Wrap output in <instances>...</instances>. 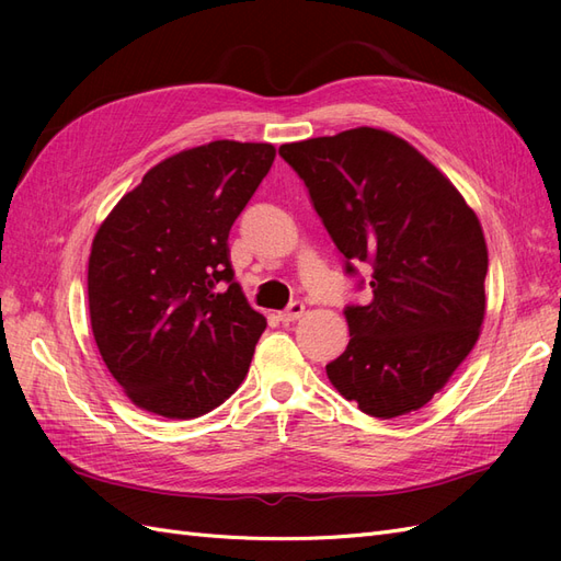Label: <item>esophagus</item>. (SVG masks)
<instances>
[{"instance_id":"obj_1","label":"esophagus","mask_w":561,"mask_h":561,"mask_svg":"<svg viewBox=\"0 0 561 561\" xmlns=\"http://www.w3.org/2000/svg\"><path fill=\"white\" fill-rule=\"evenodd\" d=\"M301 316H304V304H301V301H293L290 307H287L285 311L278 313V318H280L283 322H295V320L301 318Z\"/></svg>"}]
</instances>
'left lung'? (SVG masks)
Masks as SVG:
<instances>
[{"label":"left lung","mask_w":561,"mask_h":561,"mask_svg":"<svg viewBox=\"0 0 561 561\" xmlns=\"http://www.w3.org/2000/svg\"><path fill=\"white\" fill-rule=\"evenodd\" d=\"M278 154L307 184L346 274L369 264L371 299L344 309L351 342L325 367L332 386L377 419L421 410L480 336L489 257L478 215L426 157L379 128Z\"/></svg>","instance_id":"left-lung-1"}]
</instances>
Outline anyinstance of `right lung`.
I'll return each mask as SVG.
<instances>
[{
	"instance_id": "add662e5",
	"label": "right lung",
	"mask_w": 561,
	"mask_h": 561,
	"mask_svg": "<svg viewBox=\"0 0 561 561\" xmlns=\"http://www.w3.org/2000/svg\"><path fill=\"white\" fill-rule=\"evenodd\" d=\"M274 159L268 142L184 149L100 225L91 328L112 377L142 410L196 419L243 383L266 320L233 280L227 239Z\"/></svg>"
}]
</instances>
